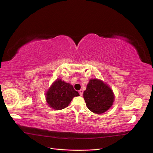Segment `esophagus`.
Returning a JSON list of instances; mask_svg holds the SVG:
<instances>
[{"label":"esophagus","mask_w":153,"mask_h":153,"mask_svg":"<svg viewBox=\"0 0 153 153\" xmlns=\"http://www.w3.org/2000/svg\"><path fill=\"white\" fill-rule=\"evenodd\" d=\"M79 94H80V95L81 96L83 95V91H82V89H80V90L79 91Z\"/></svg>","instance_id":"obj_1"}]
</instances>
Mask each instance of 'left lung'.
Wrapping results in <instances>:
<instances>
[{
    "label": "left lung",
    "mask_w": 153,
    "mask_h": 153,
    "mask_svg": "<svg viewBox=\"0 0 153 153\" xmlns=\"http://www.w3.org/2000/svg\"><path fill=\"white\" fill-rule=\"evenodd\" d=\"M86 106L94 114H103L112 106L115 100L112 89L105 82L91 78L84 92Z\"/></svg>",
    "instance_id": "1"
}]
</instances>
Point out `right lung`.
<instances>
[{
  "label": "right lung",
  "mask_w": 153,
  "mask_h": 153,
  "mask_svg": "<svg viewBox=\"0 0 153 153\" xmlns=\"http://www.w3.org/2000/svg\"><path fill=\"white\" fill-rule=\"evenodd\" d=\"M79 96V93L74 89L72 85L59 78L52 83L45 93L48 105L57 110L67 107L74 97Z\"/></svg>",
  "instance_id": "1"
}]
</instances>
